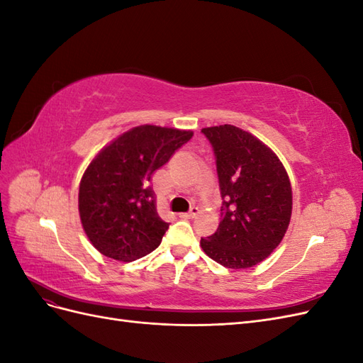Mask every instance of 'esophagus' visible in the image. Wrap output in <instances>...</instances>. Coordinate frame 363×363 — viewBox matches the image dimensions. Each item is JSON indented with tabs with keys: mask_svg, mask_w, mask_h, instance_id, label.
Returning <instances> with one entry per match:
<instances>
[{
	"mask_svg": "<svg viewBox=\"0 0 363 363\" xmlns=\"http://www.w3.org/2000/svg\"><path fill=\"white\" fill-rule=\"evenodd\" d=\"M199 213H200V208H199V207H192L188 213H180L179 216L183 218V219H192V218H195Z\"/></svg>",
	"mask_w": 363,
	"mask_h": 363,
	"instance_id": "esophagus-1",
	"label": "esophagus"
}]
</instances>
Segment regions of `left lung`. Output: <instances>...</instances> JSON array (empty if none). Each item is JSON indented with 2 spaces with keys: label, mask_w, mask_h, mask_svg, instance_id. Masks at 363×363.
<instances>
[{
  "label": "left lung",
  "mask_w": 363,
  "mask_h": 363,
  "mask_svg": "<svg viewBox=\"0 0 363 363\" xmlns=\"http://www.w3.org/2000/svg\"><path fill=\"white\" fill-rule=\"evenodd\" d=\"M216 156L221 223L201 248L219 265L245 269L279 247L292 215V188L283 163L248 131L224 124L201 128Z\"/></svg>",
  "instance_id": "8db88e82"
}]
</instances>
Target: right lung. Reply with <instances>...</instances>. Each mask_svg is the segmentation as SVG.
I'll return each mask as SVG.
<instances>
[{
  "mask_svg": "<svg viewBox=\"0 0 363 363\" xmlns=\"http://www.w3.org/2000/svg\"><path fill=\"white\" fill-rule=\"evenodd\" d=\"M192 135V130L150 124L133 127L87 164L79 213L87 239L101 255L133 262L160 245L169 224L157 213L151 175Z\"/></svg>",
  "mask_w": 363,
  "mask_h": 363,
  "instance_id": "add662e5",
  "label": "right lung"
}]
</instances>
